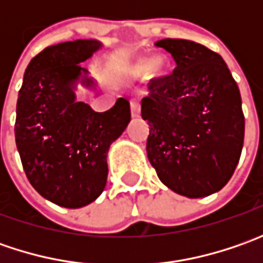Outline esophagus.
<instances>
[{"label":"esophagus","instance_id":"1","mask_svg":"<svg viewBox=\"0 0 263 263\" xmlns=\"http://www.w3.org/2000/svg\"><path fill=\"white\" fill-rule=\"evenodd\" d=\"M130 109H132V117L133 118H137V117L140 116V104H139V101H132L130 102Z\"/></svg>","mask_w":263,"mask_h":263}]
</instances>
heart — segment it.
I'll return each instance as SVG.
<instances>
[{
    "instance_id": "1",
    "label": "heart",
    "mask_w": 263,
    "mask_h": 263,
    "mask_svg": "<svg viewBox=\"0 0 263 263\" xmlns=\"http://www.w3.org/2000/svg\"><path fill=\"white\" fill-rule=\"evenodd\" d=\"M120 71L130 80L145 76L157 77L164 71V60L158 55L147 60V63L143 58H126L120 64Z\"/></svg>"
}]
</instances>
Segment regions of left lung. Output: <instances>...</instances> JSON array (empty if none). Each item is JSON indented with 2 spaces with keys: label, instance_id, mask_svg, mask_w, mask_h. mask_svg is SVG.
I'll return each instance as SVG.
<instances>
[{
  "label": "left lung",
  "instance_id": "8db88e82",
  "mask_svg": "<svg viewBox=\"0 0 263 263\" xmlns=\"http://www.w3.org/2000/svg\"><path fill=\"white\" fill-rule=\"evenodd\" d=\"M155 45L176 61L171 74L152 79L142 99L149 123L146 152L159 180L186 197L221 190L237 167L245 140L241 96L222 57L186 39Z\"/></svg>",
  "mask_w": 263,
  "mask_h": 263
}]
</instances>
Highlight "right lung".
Masks as SVG:
<instances>
[{"label": "right lung", "mask_w": 263, "mask_h": 263, "mask_svg": "<svg viewBox=\"0 0 263 263\" xmlns=\"http://www.w3.org/2000/svg\"><path fill=\"white\" fill-rule=\"evenodd\" d=\"M101 48L93 39L48 46L26 68L15 109V145L26 177L52 203L82 208L106 184L109 145L130 123L124 98L105 112L77 102V82L93 87L83 61Z\"/></svg>", "instance_id": "right-lung-1"}]
</instances>
